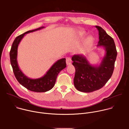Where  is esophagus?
<instances>
[{
    "instance_id": "34e87169",
    "label": "esophagus",
    "mask_w": 129,
    "mask_h": 129,
    "mask_svg": "<svg viewBox=\"0 0 129 129\" xmlns=\"http://www.w3.org/2000/svg\"><path fill=\"white\" fill-rule=\"evenodd\" d=\"M71 59H70V58L69 57H67L66 58V64L67 65H70L71 64Z\"/></svg>"
}]
</instances>
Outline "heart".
<instances>
[{"instance_id": "heart-1", "label": "heart", "mask_w": 129, "mask_h": 129, "mask_svg": "<svg viewBox=\"0 0 129 129\" xmlns=\"http://www.w3.org/2000/svg\"><path fill=\"white\" fill-rule=\"evenodd\" d=\"M85 35V33L84 32H81L80 34H79V36L81 38H82Z\"/></svg>"}]
</instances>
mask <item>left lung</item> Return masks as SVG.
<instances>
[{
	"instance_id": "left-lung-1",
	"label": "left lung",
	"mask_w": 129,
	"mask_h": 129,
	"mask_svg": "<svg viewBox=\"0 0 129 129\" xmlns=\"http://www.w3.org/2000/svg\"><path fill=\"white\" fill-rule=\"evenodd\" d=\"M99 41L97 46L104 47L105 54L99 65L91 64L83 54H75L71 58L76 69L73 83L76 89L83 92H91L102 88L111 77L117 57L113 38L99 26Z\"/></svg>"
}]
</instances>
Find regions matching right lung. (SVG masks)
<instances>
[{"instance_id":"add662e5","label":"right lung","mask_w":129,"mask_h":129,"mask_svg":"<svg viewBox=\"0 0 129 129\" xmlns=\"http://www.w3.org/2000/svg\"><path fill=\"white\" fill-rule=\"evenodd\" d=\"M43 28L44 27L42 26L34 30H28L17 37L12 44L10 52L11 64L17 80L27 89L36 92H44L51 89L56 83L59 72L66 67V59H60L52 65L44 76L35 79L28 78L20 69L17 59L19 44L26 34L40 30Z\"/></svg>"}]
</instances>
